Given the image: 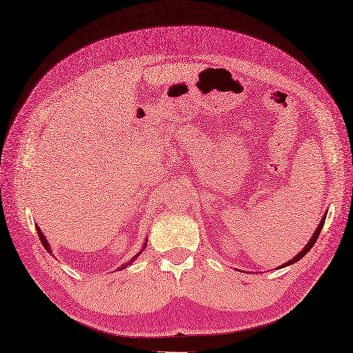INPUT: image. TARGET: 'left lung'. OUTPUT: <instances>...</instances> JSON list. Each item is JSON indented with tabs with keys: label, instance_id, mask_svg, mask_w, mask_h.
Segmentation results:
<instances>
[{
	"label": "left lung",
	"instance_id": "8db88e82",
	"mask_svg": "<svg viewBox=\"0 0 353 353\" xmlns=\"http://www.w3.org/2000/svg\"><path fill=\"white\" fill-rule=\"evenodd\" d=\"M327 213L328 212H325V214L322 216V221L319 222V225L318 227H316V230H314V232H313V236H312V239L309 240V243H307V245L304 246V249L303 250H300V254H296L292 259H289L288 263H285L283 265H280V267H277V270L279 268H285V267H288V265H292V264H295V263H298V261H300L307 252H309L313 246H314V243H316V240H318V237H319V234H321V231H322V227H323V223H325V219H327Z\"/></svg>",
	"mask_w": 353,
	"mask_h": 353
}]
</instances>
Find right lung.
Returning <instances> with one entry per match:
<instances>
[{"label": "right lung", "instance_id": "obj_1", "mask_svg": "<svg viewBox=\"0 0 353 353\" xmlns=\"http://www.w3.org/2000/svg\"><path fill=\"white\" fill-rule=\"evenodd\" d=\"M37 232H39V237H40V240H41V243H43V246H44V249H46L48 252H49V254L53 256V252H52V249H50V245H49V243H48V239L46 237H44V234L41 232V230L37 227ZM148 246V239L146 240H144V243H143V249L144 248H146ZM143 249L140 250V252H137V255H134L130 261H128V263H126V264H123V265H121L119 268H117V270H122V268H126V267H128V265H131L132 263H134V261L135 259H137L140 255H141V252H143Z\"/></svg>", "mask_w": 353, "mask_h": 353}]
</instances>
